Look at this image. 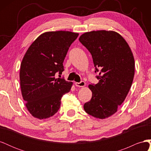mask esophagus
I'll return each mask as SVG.
<instances>
[{
	"label": "esophagus",
	"mask_w": 151,
	"mask_h": 151,
	"mask_svg": "<svg viewBox=\"0 0 151 151\" xmlns=\"http://www.w3.org/2000/svg\"><path fill=\"white\" fill-rule=\"evenodd\" d=\"M75 85L77 87H84L86 85V83L84 81H81L80 83H75Z\"/></svg>",
	"instance_id": "obj_1"
}]
</instances>
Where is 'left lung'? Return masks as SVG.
Segmentation results:
<instances>
[{
  "instance_id": "obj_1",
  "label": "left lung",
  "mask_w": 151,
  "mask_h": 151,
  "mask_svg": "<svg viewBox=\"0 0 151 151\" xmlns=\"http://www.w3.org/2000/svg\"><path fill=\"white\" fill-rule=\"evenodd\" d=\"M79 40L92 55L95 73H99L96 76L99 83L89 85L93 95L84 109L89 115L104 119L117 111L129 92L135 74L133 54L115 31H90Z\"/></svg>"
}]
</instances>
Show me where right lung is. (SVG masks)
<instances>
[{"label":"right lung","mask_w":151,"mask_h":151,"mask_svg":"<svg viewBox=\"0 0 151 151\" xmlns=\"http://www.w3.org/2000/svg\"><path fill=\"white\" fill-rule=\"evenodd\" d=\"M78 33L50 31L41 35L27 50L20 68V84L26 106L34 117L45 119L60 108L62 97L72 83L55 78L64 70L63 60Z\"/></svg>","instance_id":"obj_1"}]
</instances>
